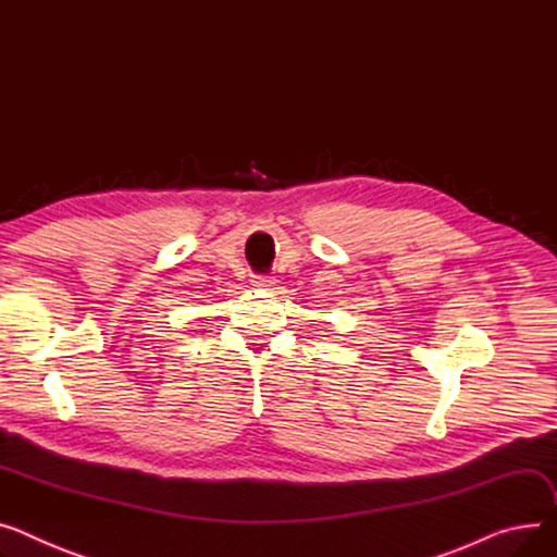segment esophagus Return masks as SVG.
Wrapping results in <instances>:
<instances>
[{
	"mask_svg": "<svg viewBox=\"0 0 557 557\" xmlns=\"http://www.w3.org/2000/svg\"><path fill=\"white\" fill-rule=\"evenodd\" d=\"M252 284L259 286V288H267V286L275 284V277H271V275H252Z\"/></svg>",
	"mask_w": 557,
	"mask_h": 557,
	"instance_id": "esophagus-1",
	"label": "esophagus"
}]
</instances>
